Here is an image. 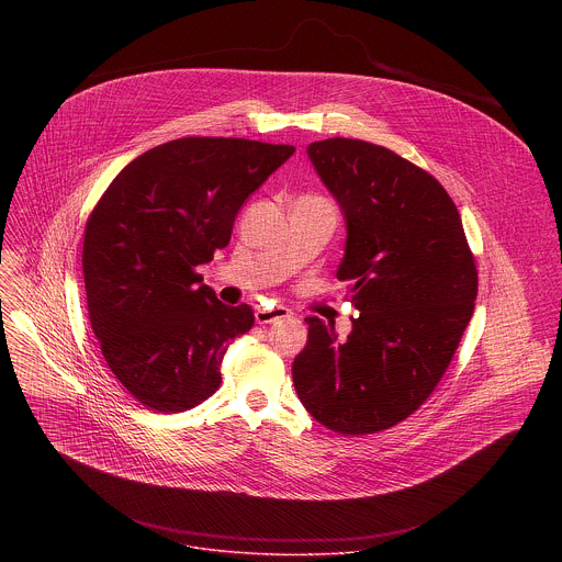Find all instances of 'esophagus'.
Masks as SVG:
<instances>
[{"mask_svg": "<svg viewBox=\"0 0 562 562\" xmlns=\"http://www.w3.org/2000/svg\"><path fill=\"white\" fill-rule=\"evenodd\" d=\"M290 310L285 307H274V310H257L255 312V322L257 324H270L274 321H283V318H290Z\"/></svg>", "mask_w": 562, "mask_h": 562, "instance_id": "obj_1", "label": "esophagus"}]
</instances>
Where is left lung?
Instances as JSON below:
<instances>
[{"instance_id":"left-lung-1","label":"left lung","mask_w":562,"mask_h":562,"mask_svg":"<svg viewBox=\"0 0 562 562\" xmlns=\"http://www.w3.org/2000/svg\"><path fill=\"white\" fill-rule=\"evenodd\" d=\"M346 218L337 279L359 312L341 341L307 318L292 376L303 406L339 435H372L415 413L446 374L474 314L479 270L443 186L355 138L307 147Z\"/></svg>"}]
</instances>
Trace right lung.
I'll return each mask as SVG.
<instances>
[{"mask_svg":"<svg viewBox=\"0 0 562 562\" xmlns=\"http://www.w3.org/2000/svg\"><path fill=\"white\" fill-rule=\"evenodd\" d=\"M294 154L244 138H179L130 161L88 216L83 285L90 326L114 379L160 413L221 387L227 341L252 322L196 272L232 240L241 203Z\"/></svg>","mask_w":562,"mask_h":562,"instance_id":"add662e5","label":"right lung"}]
</instances>
